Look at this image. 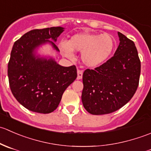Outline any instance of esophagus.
Wrapping results in <instances>:
<instances>
[{"label":"esophagus","mask_w":151,"mask_h":151,"mask_svg":"<svg viewBox=\"0 0 151 151\" xmlns=\"http://www.w3.org/2000/svg\"><path fill=\"white\" fill-rule=\"evenodd\" d=\"M83 71L81 70H78L77 71V80H80V79L83 78Z\"/></svg>","instance_id":"34e87169"}]
</instances>
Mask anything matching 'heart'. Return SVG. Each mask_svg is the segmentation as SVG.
Returning <instances> with one entry per match:
<instances>
[{
    "label": "heart",
    "instance_id": "1",
    "mask_svg": "<svg viewBox=\"0 0 151 151\" xmlns=\"http://www.w3.org/2000/svg\"><path fill=\"white\" fill-rule=\"evenodd\" d=\"M115 39L109 33L82 32L71 36L68 42L61 41L59 48L64 56L73 58V51L81 52V60L85 66L96 67L104 63L115 47Z\"/></svg>",
    "mask_w": 151,
    "mask_h": 151
}]
</instances>
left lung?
I'll list each match as a JSON object with an SVG mask.
<instances>
[{"mask_svg": "<svg viewBox=\"0 0 151 151\" xmlns=\"http://www.w3.org/2000/svg\"><path fill=\"white\" fill-rule=\"evenodd\" d=\"M120 43L113 57L83 73L82 101L92 115L118 110L133 97L139 85L141 64L134 43L118 32Z\"/></svg>", "mask_w": 151, "mask_h": 151, "instance_id": "1", "label": "left lung"}]
</instances>
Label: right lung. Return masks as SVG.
Returning <instances> with one entry per match:
<instances>
[{
  "instance_id": "add662e5",
  "label": "right lung",
  "mask_w": 151,
  "mask_h": 151,
  "mask_svg": "<svg viewBox=\"0 0 151 151\" xmlns=\"http://www.w3.org/2000/svg\"><path fill=\"white\" fill-rule=\"evenodd\" d=\"M63 27L32 30L14 42L8 63L11 91L18 102L39 113L57 109L65 90L77 78L75 66H62L50 56L37 51L50 45L60 52L55 42L64 31Z\"/></svg>"
}]
</instances>
